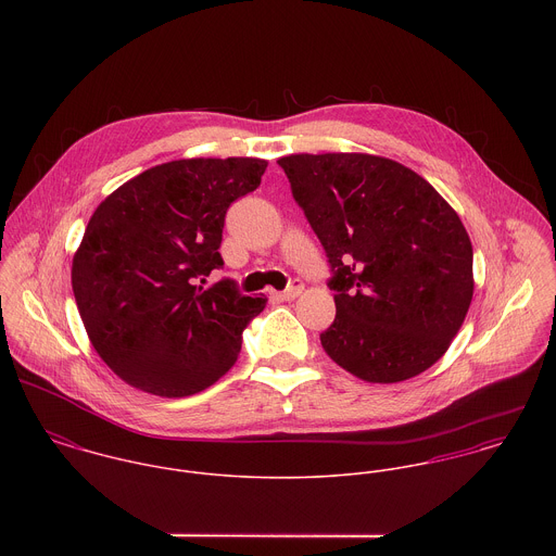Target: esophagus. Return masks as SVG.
Masks as SVG:
<instances>
[{"mask_svg": "<svg viewBox=\"0 0 556 556\" xmlns=\"http://www.w3.org/2000/svg\"><path fill=\"white\" fill-rule=\"evenodd\" d=\"M302 291H304V285L300 282V280H295V282H291V287L289 289H285L282 293H276L282 302H291V300H295V298H300L302 295Z\"/></svg>", "mask_w": 556, "mask_h": 556, "instance_id": "34e87169", "label": "esophagus"}]
</instances>
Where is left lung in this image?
<instances>
[{"label":"left lung","instance_id":"obj_1","mask_svg":"<svg viewBox=\"0 0 556 556\" xmlns=\"http://www.w3.org/2000/svg\"><path fill=\"white\" fill-rule=\"evenodd\" d=\"M331 265L325 353L368 383L439 362L473 300V245L454 207L415 170L372 154L278 160Z\"/></svg>","mask_w":556,"mask_h":556}]
</instances>
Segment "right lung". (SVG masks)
<instances>
[{
	"label": "right lung",
	"mask_w": 556,
	"mask_h": 556,
	"mask_svg": "<svg viewBox=\"0 0 556 556\" xmlns=\"http://www.w3.org/2000/svg\"><path fill=\"white\" fill-rule=\"evenodd\" d=\"M265 168L261 159L164 162L91 214L73 291L96 353L128 386L192 396L238 362L241 331L267 298L241 295L233 280L205 289L197 278L225 265L227 210L258 188Z\"/></svg>",
	"instance_id": "1"
}]
</instances>
